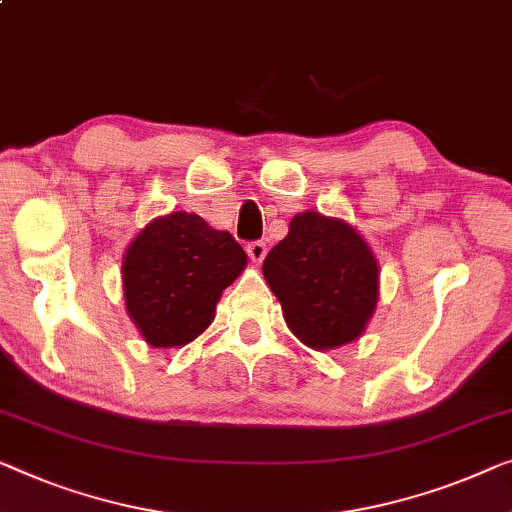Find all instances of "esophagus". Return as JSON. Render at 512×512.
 I'll return each mask as SVG.
<instances>
[{
	"label": "esophagus",
	"instance_id": "1",
	"mask_svg": "<svg viewBox=\"0 0 512 512\" xmlns=\"http://www.w3.org/2000/svg\"><path fill=\"white\" fill-rule=\"evenodd\" d=\"M247 254L256 265L263 263L265 256H268V244H265V242H251L247 247Z\"/></svg>",
	"mask_w": 512,
	"mask_h": 512
}]
</instances>
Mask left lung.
Instances as JSON below:
<instances>
[{
    "label": "left lung",
    "instance_id": "left-lung-1",
    "mask_svg": "<svg viewBox=\"0 0 512 512\" xmlns=\"http://www.w3.org/2000/svg\"><path fill=\"white\" fill-rule=\"evenodd\" d=\"M263 277L277 295L288 330L314 351H335L362 337L379 302V261L339 217L295 214L268 254Z\"/></svg>",
    "mask_w": 512,
    "mask_h": 512
}]
</instances>
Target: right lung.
Returning <instances> with one entry per match:
<instances>
[{
    "mask_svg": "<svg viewBox=\"0 0 512 512\" xmlns=\"http://www.w3.org/2000/svg\"><path fill=\"white\" fill-rule=\"evenodd\" d=\"M247 268L228 231L194 212L152 219L124 251V305L154 348H182L210 328L221 293Z\"/></svg>",
    "mask_w": 512,
    "mask_h": 512,
    "instance_id": "obj_1",
    "label": "right lung"
}]
</instances>
